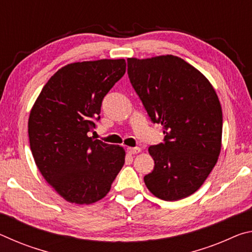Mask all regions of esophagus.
<instances>
[{"label":"esophagus","instance_id":"esophagus-1","mask_svg":"<svg viewBox=\"0 0 252 252\" xmlns=\"http://www.w3.org/2000/svg\"><path fill=\"white\" fill-rule=\"evenodd\" d=\"M126 151H127V153H129V155H136V153H139V152H141V148H127L126 149Z\"/></svg>","mask_w":252,"mask_h":252}]
</instances>
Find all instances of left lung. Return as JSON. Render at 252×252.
<instances>
[{
    "label": "left lung",
    "mask_w": 252,
    "mask_h": 252,
    "mask_svg": "<svg viewBox=\"0 0 252 252\" xmlns=\"http://www.w3.org/2000/svg\"><path fill=\"white\" fill-rule=\"evenodd\" d=\"M127 74L149 117L163 126L164 143L149 148L150 192L165 201L194 193L221 151L222 110L206 76L176 55L127 59Z\"/></svg>",
    "instance_id": "obj_1"
}]
</instances>
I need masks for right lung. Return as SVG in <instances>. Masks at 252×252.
Here are the masks:
<instances>
[{
    "label": "right lung",
    "mask_w": 252,
    "mask_h": 252,
    "mask_svg": "<svg viewBox=\"0 0 252 252\" xmlns=\"http://www.w3.org/2000/svg\"><path fill=\"white\" fill-rule=\"evenodd\" d=\"M125 59L74 62L42 89L29 117L30 147L49 185L71 203L91 204L109 193L126 151L94 140L102 100L126 73Z\"/></svg>",
    "instance_id": "obj_1"
}]
</instances>
